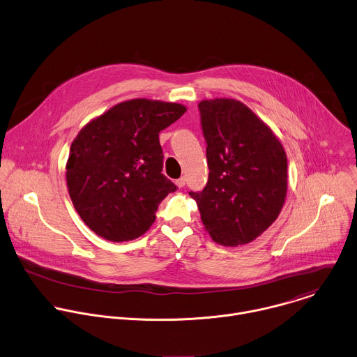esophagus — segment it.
I'll use <instances>...</instances> for the list:
<instances>
[{"instance_id":"34e87169","label":"esophagus","mask_w":357,"mask_h":357,"mask_svg":"<svg viewBox=\"0 0 357 357\" xmlns=\"http://www.w3.org/2000/svg\"><path fill=\"white\" fill-rule=\"evenodd\" d=\"M185 182H186V179L182 176V178H179V179H176V181H175V185L181 189V188H183V186H185Z\"/></svg>"}]
</instances>
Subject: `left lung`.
<instances>
[{
  "label": "left lung",
  "instance_id": "1",
  "mask_svg": "<svg viewBox=\"0 0 357 357\" xmlns=\"http://www.w3.org/2000/svg\"><path fill=\"white\" fill-rule=\"evenodd\" d=\"M199 109L210 174L206 188L189 195L215 243H250L284 207L287 153L271 128L238 100H203Z\"/></svg>",
  "mask_w": 357,
  "mask_h": 357
}]
</instances>
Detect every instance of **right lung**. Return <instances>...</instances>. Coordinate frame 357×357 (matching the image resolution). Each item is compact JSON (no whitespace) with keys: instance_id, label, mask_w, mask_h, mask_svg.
<instances>
[{"instance_id":"1","label":"right lung","mask_w":357,"mask_h":357,"mask_svg":"<svg viewBox=\"0 0 357 357\" xmlns=\"http://www.w3.org/2000/svg\"><path fill=\"white\" fill-rule=\"evenodd\" d=\"M178 102L133 98L86 123L70 144L66 186L82 221L98 236L128 242L153 225L176 186L164 175L158 133L179 119Z\"/></svg>"}]
</instances>
